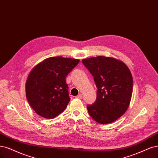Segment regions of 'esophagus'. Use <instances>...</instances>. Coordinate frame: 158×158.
Masks as SVG:
<instances>
[{"instance_id": "obj_1", "label": "esophagus", "mask_w": 158, "mask_h": 158, "mask_svg": "<svg viewBox=\"0 0 158 158\" xmlns=\"http://www.w3.org/2000/svg\"><path fill=\"white\" fill-rule=\"evenodd\" d=\"M75 97H76V98H78V99H82L83 96H82V95H81V94H79V95H78L77 96H76Z\"/></svg>"}]
</instances>
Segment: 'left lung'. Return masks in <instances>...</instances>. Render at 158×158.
Masks as SVG:
<instances>
[{"mask_svg":"<svg viewBox=\"0 0 158 158\" xmlns=\"http://www.w3.org/2000/svg\"><path fill=\"white\" fill-rule=\"evenodd\" d=\"M83 64L97 88V99L87 105L90 116L99 123H110L126 112L131 101L133 78L123 62L112 57L98 56L84 59Z\"/></svg>","mask_w":158,"mask_h":158,"instance_id":"obj_1","label":"left lung"}]
</instances>
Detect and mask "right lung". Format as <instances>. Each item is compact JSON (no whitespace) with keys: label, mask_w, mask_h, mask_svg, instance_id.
<instances>
[{"label":"right lung","mask_w":158,"mask_h":158,"mask_svg":"<svg viewBox=\"0 0 158 158\" xmlns=\"http://www.w3.org/2000/svg\"><path fill=\"white\" fill-rule=\"evenodd\" d=\"M79 62L52 57L32 69L26 81V97L37 114L52 119L64 110L70 100L65 78Z\"/></svg>","instance_id":"add662e5"}]
</instances>
